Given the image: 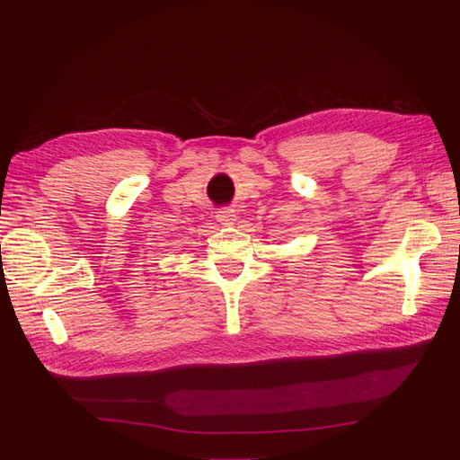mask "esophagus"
I'll list each match as a JSON object with an SVG mask.
<instances>
[{"label":"esophagus","mask_w":460,"mask_h":460,"mask_svg":"<svg viewBox=\"0 0 460 460\" xmlns=\"http://www.w3.org/2000/svg\"><path fill=\"white\" fill-rule=\"evenodd\" d=\"M217 220L220 222V225L230 226L235 222V213L232 211V208H220V211H217Z\"/></svg>","instance_id":"1"}]
</instances>
